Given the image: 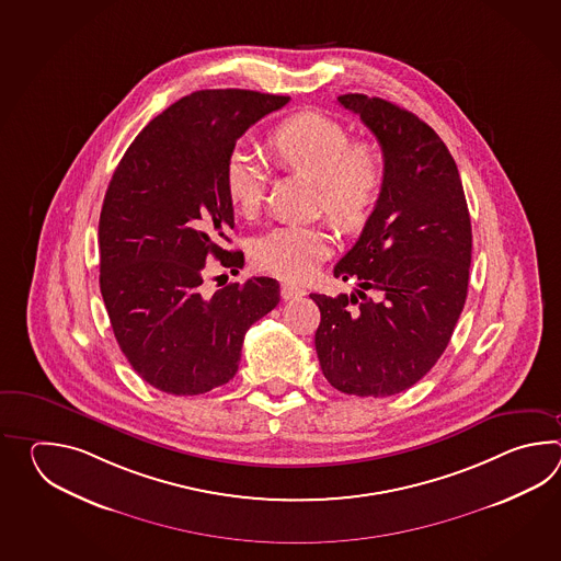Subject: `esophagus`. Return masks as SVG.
Masks as SVG:
<instances>
[{
  "label": "esophagus",
  "instance_id": "1",
  "mask_svg": "<svg viewBox=\"0 0 561 561\" xmlns=\"http://www.w3.org/2000/svg\"><path fill=\"white\" fill-rule=\"evenodd\" d=\"M280 295H283L285 300H295V298L305 297L307 293H305V288H300V286L283 283V285H280Z\"/></svg>",
  "mask_w": 561,
  "mask_h": 561
}]
</instances>
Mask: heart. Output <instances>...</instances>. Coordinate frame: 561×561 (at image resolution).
Wrapping results in <instances>:
<instances>
[{"label":"heart","mask_w":561,"mask_h":561,"mask_svg":"<svg viewBox=\"0 0 561 561\" xmlns=\"http://www.w3.org/2000/svg\"><path fill=\"white\" fill-rule=\"evenodd\" d=\"M276 167L317 182L319 204L336 227H363L381 198L387 162L379 144L351 142L339 119L321 112H298L268 134ZM228 201L252 215L264 194V174L247 150H232L225 164ZM333 251V237L321 225H283L261 234L252 247L256 266L285 280H305Z\"/></svg>","instance_id":"b5f03b06"}]
</instances>
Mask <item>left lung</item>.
<instances>
[{"instance_id":"left-lung-1","label":"left lung","mask_w":561,"mask_h":561,"mask_svg":"<svg viewBox=\"0 0 561 561\" xmlns=\"http://www.w3.org/2000/svg\"><path fill=\"white\" fill-rule=\"evenodd\" d=\"M381 144V198L334 276L357 295H310L321 310L314 346L341 393L389 397L423 379L463 310L471 220L459 170L437 131L382 98L339 95ZM380 295L369 298L368 290Z\"/></svg>"}]
</instances>
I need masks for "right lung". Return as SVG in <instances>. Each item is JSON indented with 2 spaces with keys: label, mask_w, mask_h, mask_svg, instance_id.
<instances>
[{
  "label": "right lung",
  "mask_w": 561,
  "mask_h": 561,
  "mask_svg": "<svg viewBox=\"0 0 561 561\" xmlns=\"http://www.w3.org/2000/svg\"><path fill=\"white\" fill-rule=\"evenodd\" d=\"M288 95L201 90L180 98L122 156L100 213V290L122 353L144 381L201 394L230 381L251 324L280 300L275 278L252 276L206 295L208 261L227 251L234 210L225 164L254 122Z\"/></svg>",
  "instance_id": "right-lung-1"
}]
</instances>
